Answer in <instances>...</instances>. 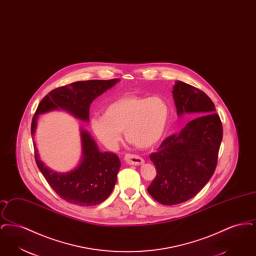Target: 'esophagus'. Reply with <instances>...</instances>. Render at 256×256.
<instances>
[{"label": "esophagus", "mask_w": 256, "mask_h": 256, "mask_svg": "<svg viewBox=\"0 0 256 256\" xmlns=\"http://www.w3.org/2000/svg\"><path fill=\"white\" fill-rule=\"evenodd\" d=\"M124 160L128 164L130 165H135V166H139L144 164V159L138 156L135 154H128L124 156Z\"/></svg>", "instance_id": "esophagus-1"}]
</instances>
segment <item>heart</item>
<instances>
[{
	"label": "heart",
	"mask_w": 256,
	"mask_h": 256,
	"mask_svg": "<svg viewBox=\"0 0 256 256\" xmlns=\"http://www.w3.org/2000/svg\"><path fill=\"white\" fill-rule=\"evenodd\" d=\"M169 102L161 96L128 95L108 104L102 116L91 119L93 134L104 145L116 146L124 132L126 140L139 148L158 144L170 118Z\"/></svg>",
	"instance_id": "b5f03b06"
}]
</instances>
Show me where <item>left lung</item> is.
<instances>
[{
	"label": "left lung",
	"mask_w": 256,
	"mask_h": 256,
	"mask_svg": "<svg viewBox=\"0 0 256 256\" xmlns=\"http://www.w3.org/2000/svg\"><path fill=\"white\" fill-rule=\"evenodd\" d=\"M172 97L178 117H196L180 134L167 137L150 156L156 176L148 194L164 206H174L195 196L213 176L222 139V126L215 106L204 92L176 80Z\"/></svg>",
	"instance_id": "obj_1"
}]
</instances>
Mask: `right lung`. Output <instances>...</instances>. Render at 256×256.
I'll return each instance as SVG.
<instances>
[{
    "label": "right lung",
    "mask_w": 256,
    "mask_h": 256,
    "mask_svg": "<svg viewBox=\"0 0 256 256\" xmlns=\"http://www.w3.org/2000/svg\"><path fill=\"white\" fill-rule=\"evenodd\" d=\"M120 80H84L61 86L42 98L32 122V135L36 134L38 115L54 110H64L74 118L89 122V110L92 102ZM82 158L70 172H58L50 169L40 159L36 143L34 152L39 168L54 191L66 202L80 206H93L110 196L117 180L121 167L117 154L100 152L90 134L80 126Z\"/></svg>",
    "instance_id": "obj_1"
}]
</instances>
